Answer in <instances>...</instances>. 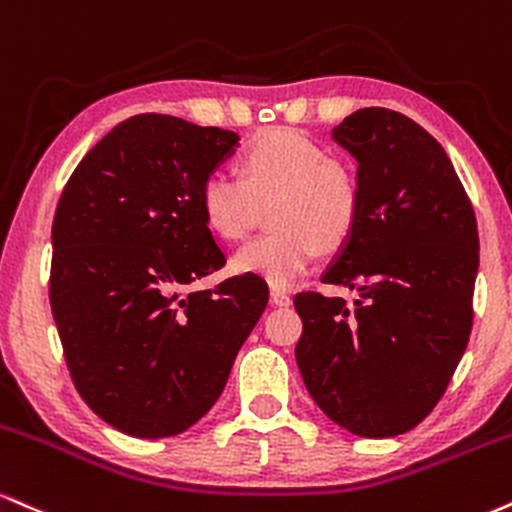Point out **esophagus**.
Returning a JSON list of instances; mask_svg holds the SVG:
<instances>
[{"mask_svg": "<svg viewBox=\"0 0 512 512\" xmlns=\"http://www.w3.org/2000/svg\"><path fill=\"white\" fill-rule=\"evenodd\" d=\"M270 302H273L275 306H290L292 297L285 290H278V287H273V290H270Z\"/></svg>", "mask_w": 512, "mask_h": 512, "instance_id": "obj_1", "label": "esophagus"}]
</instances>
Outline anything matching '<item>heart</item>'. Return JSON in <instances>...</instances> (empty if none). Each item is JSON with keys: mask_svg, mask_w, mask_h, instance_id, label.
Here are the masks:
<instances>
[{"mask_svg": "<svg viewBox=\"0 0 512 512\" xmlns=\"http://www.w3.org/2000/svg\"><path fill=\"white\" fill-rule=\"evenodd\" d=\"M268 208L275 232L244 244L234 273L290 287L316 263L321 249H340L357 225L362 194L345 162L294 129H270L239 155V177L210 172L198 189L206 227L225 242L249 234L258 208Z\"/></svg>", "mask_w": 512, "mask_h": 512, "instance_id": "b5f03b06", "label": "heart"}]
</instances>
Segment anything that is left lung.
I'll return each mask as SVG.
<instances>
[{"label": "left lung", "instance_id": "obj_1", "mask_svg": "<svg viewBox=\"0 0 512 512\" xmlns=\"http://www.w3.org/2000/svg\"><path fill=\"white\" fill-rule=\"evenodd\" d=\"M357 160V225L323 282L359 292L294 297L297 366L328 419L362 438L417 426L446 393L472 330L474 210L446 150L405 114L364 107L333 129Z\"/></svg>", "mask_w": 512, "mask_h": 512}]
</instances>
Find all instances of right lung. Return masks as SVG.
Instances as JSON below:
<instances>
[{"mask_svg":"<svg viewBox=\"0 0 512 512\" xmlns=\"http://www.w3.org/2000/svg\"><path fill=\"white\" fill-rule=\"evenodd\" d=\"M237 146L234 131L136 114L88 150L57 203L50 304L64 359L78 395L122 434L194 426L268 304L249 273L191 287L225 266L198 189Z\"/></svg>","mask_w":512,"mask_h":512,"instance_id":"right-lung-1","label":"right lung"}]
</instances>
